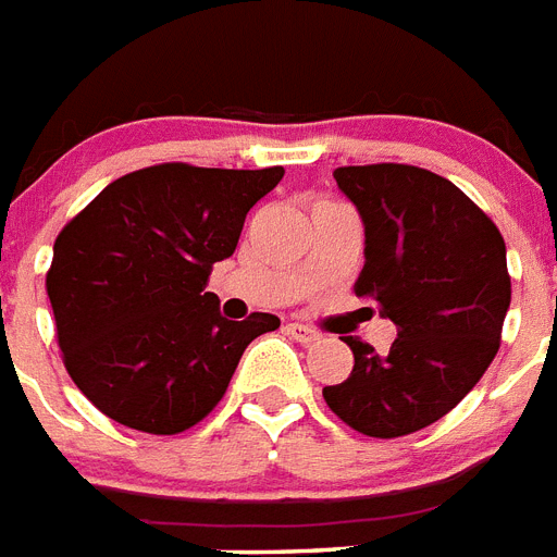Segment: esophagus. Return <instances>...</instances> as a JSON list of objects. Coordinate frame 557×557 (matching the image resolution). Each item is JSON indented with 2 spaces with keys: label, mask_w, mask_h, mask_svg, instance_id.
<instances>
[{
  "label": "esophagus",
  "mask_w": 557,
  "mask_h": 557,
  "mask_svg": "<svg viewBox=\"0 0 557 557\" xmlns=\"http://www.w3.org/2000/svg\"><path fill=\"white\" fill-rule=\"evenodd\" d=\"M284 331L290 333L293 339L301 342V345H313V342H319V333L313 331V327H307V324H299V322H290Z\"/></svg>",
  "instance_id": "esophagus-1"
}]
</instances>
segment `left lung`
Segmentation results:
<instances>
[{"label":"left lung","instance_id":"1","mask_svg":"<svg viewBox=\"0 0 557 557\" xmlns=\"http://www.w3.org/2000/svg\"><path fill=\"white\" fill-rule=\"evenodd\" d=\"M336 184L364 224L354 290L397 324L388 354L345 336L354 371L322 391L368 437H405L446 417L500 348L511 282L495 221L451 181L405 163L339 166Z\"/></svg>","mask_w":557,"mask_h":557}]
</instances>
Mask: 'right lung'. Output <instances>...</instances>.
I'll return each mask as SVG.
<instances>
[{
    "label": "right lung",
    "instance_id": "obj_1",
    "mask_svg": "<svg viewBox=\"0 0 557 557\" xmlns=\"http://www.w3.org/2000/svg\"><path fill=\"white\" fill-rule=\"evenodd\" d=\"M284 177L270 169L160 163L117 177L53 242L46 290L71 380L106 417L181 434L226 394L238 359L278 315L230 322L203 293L244 218Z\"/></svg>",
    "mask_w": 557,
    "mask_h": 557
}]
</instances>
